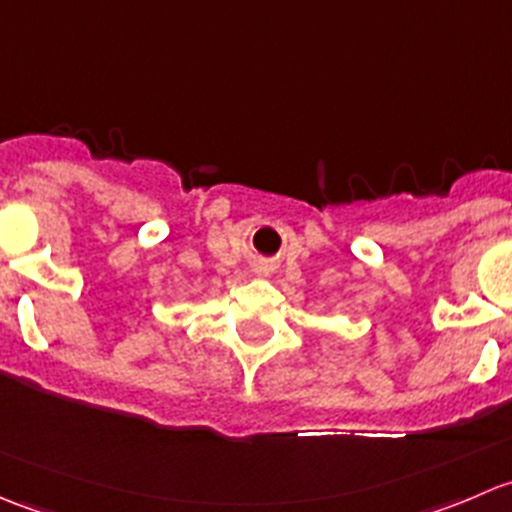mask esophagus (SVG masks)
<instances>
[{"mask_svg":"<svg viewBox=\"0 0 512 512\" xmlns=\"http://www.w3.org/2000/svg\"><path fill=\"white\" fill-rule=\"evenodd\" d=\"M257 272H265V270H262V267H260V270H257Z\"/></svg>","mask_w":512,"mask_h":512,"instance_id":"obj_1","label":"esophagus"}]
</instances>
